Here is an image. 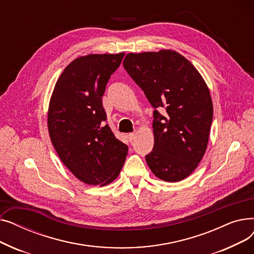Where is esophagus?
Returning <instances> with one entry per match:
<instances>
[{"mask_svg":"<svg viewBox=\"0 0 254 254\" xmlns=\"http://www.w3.org/2000/svg\"><path fill=\"white\" fill-rule=\"evenodd\" d=\"M127 138H128V140L131 142L132 140H134V139L136 138V132H130V134H128Z\"/></svg>","mask_w":254,"mask_h":254,"instance_id":"obj_1","label":"esophagus"}]
</instances>
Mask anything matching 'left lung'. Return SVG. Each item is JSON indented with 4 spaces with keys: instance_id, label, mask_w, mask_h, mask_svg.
I'll list each match as a JSON object with an SVG mask.
<instances>
[{
    "instance_id": "8db88e82",
    "label": "left lung",
    "mask_w": 254,
    "mask_h": 254,
    "mask_svg": "<svg viewBox=\"0 0 254 254\" xmlns=\"http://www.w3.org/2000/svg\"><path fill=\"white\" fill-rule=\"evenodd\" d=\"M124 66L153 111L154 145L145 156L153 174L167 182L189 177L203 158L213 118L205 80L174 50L127 53ZM165 108L164 117L157 109Z\"/></svg>"
}]
</instances>
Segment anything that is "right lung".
I'll list each match as a JSON object with an SVG mask.
<instances>
[{"label": "right lung", "instance_id": "right-lung-1", "mask_svg": "<svg viewBox=\"0 0 254 254\" xmlns=\"http://www.w3.org/2000/svg\"><path fill=\"white\" fill-rule=\"evenodd\" d=\"M125 53L88 55L65 66L48 109V131L61 161L89 185H107L119 175L127 146L105 122L102 97Z\"/></svg>", "mask_w": 254, "mask_h": 254}]
</instances>
